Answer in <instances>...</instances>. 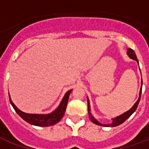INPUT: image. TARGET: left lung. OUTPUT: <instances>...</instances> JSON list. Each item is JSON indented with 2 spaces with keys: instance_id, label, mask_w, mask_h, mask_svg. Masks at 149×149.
<instances>
[{
  "instance_id": "obj_1",
  "label": "left lung",
  "mask_w": 149,
  "mask_h": 149,
  "mask_svg": "<svg viewBox=\"0 0 149 149\" xmlns=\"http://www.w3.org/2000/svg\"><path fill=\"white\" fill-rule=\"evenodd\" d=\"M128 55L130 56V58L133 59L135 61H136L138 62V60L136 58V53L135 52L132 50V49H128ZM142 87V86H141ZM141 92H142V89H141L140 91V97H139V99L137 100V101L135 103V104L132 106L131 109H129L128 112H125V113H123L122 115L119 116L117 117H116V118L112 119V124H109V125H102V124H100V122H98L97 120H95V119L93 117V116L91 115L90 113V109H89V100L88 99V113H89V115H90V120H92V122H93L94 124H96V125H101V126H105V127H115V126H118V125H121L122 123H124V122L127 120V119L133 113V112L136 111V109H137L138 104H139V102H140V100H141Z\"/></svg>"
}]
</instances>
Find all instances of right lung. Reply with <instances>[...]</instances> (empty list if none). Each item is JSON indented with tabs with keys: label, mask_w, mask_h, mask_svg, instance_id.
Returning a JSON list of instances; mask_svg holds the SVG:
<instances>
[{
	"label": "right lung",
	"mask_w": 149,
	"mask_h": 149,
	"mask_svg": "<svg viewBox=\"0 0 149 149\" xmlns=\"http://www.w3.org/2000/svg\"><path fill=\"white\" fill-rule=\"evenodd\" d=\"M71 92L72 89L66 93L59 107L54 112L50 113V114H46V115H44V114H29V113L21 112V110L18 109L14 104L13 103V101L10 99V97H9V100H10V103H11L12 106L13 107L15 111L17 112L18 115L20 116L23 120H24L25 121L29 123L31 125H36V126L46 127V126H51V125H55L61 120L63 116L65 114V110H66V107L68 104V97H69Z\"/></svg>",
	"instance_id": "add662e5"
}]
</instances>
